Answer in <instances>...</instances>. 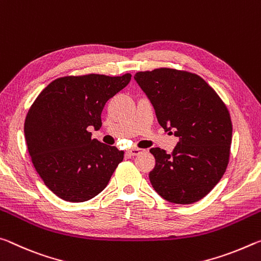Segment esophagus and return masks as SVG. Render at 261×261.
Returning <instances> with one entry per match:
<instances>
[{"label": "esophagus", "instance_id": "1", "mask_svg": "<svg viewBox=\"0 0 261 261\" xmlns=\"http://www.w3.org/2000/svg\"><path fill=\"white\" fill-rule=\"evenodd\" d=\"M127 152L132 156H136V155H140V153H142L143 150H142V149H139V148H134V149H129V150H128Z\"/></svg>", "mask_w": 261, "mask_h": 261}]
</instances>
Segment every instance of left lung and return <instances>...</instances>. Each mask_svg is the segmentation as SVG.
Segmentation results:
<instances>
[{
	"label": "left lung",
	"mask_w": 261,
	"mask_h": 261,
	"mask_svg": "<svg viewBox=\"0 0 261 261\" xmlns=\"http://www.w3.org/2000/svg\"><path fill=\"white\" fill-rule=\"evenodd\" d=\"M165 130L179 142L171 153L151 148L156 164L149 173L155 191L166 201H199L221 180L230 159L232 123L227 106L199 75L172 68L136 72ZM172 133V132H170Z\"/></svg>",
	"instance_id": "8db88e82"
}]
</instances>
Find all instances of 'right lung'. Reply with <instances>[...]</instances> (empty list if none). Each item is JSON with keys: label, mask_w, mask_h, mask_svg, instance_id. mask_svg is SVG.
Instances as JSON below:
<instances>
[{"label": "right lung", "mask_w": 261, "mask_h": 261, "mask_svg": "<svg viewBox=\"0 0 261 261\" xmlns=\"http://www.w3.org/2000/svg\"><path fill=\"white\" fill-rule=\"evenodd\" d=\"M132 75L65 76L50 82L25 118L24 133L34 169L60 199L84 202L108 186L123 151L91 139L110 98Z\"/></svg>", "instance_id": "right-lung-1"}]
</instances>
